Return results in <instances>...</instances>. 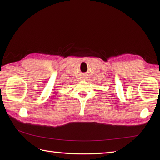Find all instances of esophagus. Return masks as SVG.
Wrapping results in <instances>:
<instances>
[{
    "label": "esophagus",
    "instance_id": "34e87169",
    "mask_svg": "<svg viewBox=\"0 0 160 160\" xmlns=\"http://www.w3.org/2000/svg\"><path fill=\"white\" fill-rule=\"evenodd\" d=\"M83 80H87V77H84V78H83Z\"/></svg>",
    "mask_w": 160,
    "mask_h": 160
}]
</instances>
